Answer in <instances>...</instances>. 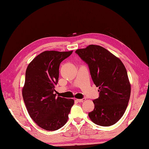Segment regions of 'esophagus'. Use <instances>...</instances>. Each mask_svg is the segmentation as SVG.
<instances>
[{
	"instance_id": "obj_1",
	"label": "esophagus",
	"mask_w": 149,
	"mask_h": 149,
	"mask_svg": "<svg viewBox=\"0 0 149 149\" xmlns=\"http://www.w3.org/2000/svg\"><path fill=\"white\" fill-rule=\"evenodd\" d=\"M85 100H86L85 98H83V99H78V100H77V101H78V102H84V101H85Z\"/></svg>"
}]
</instances>
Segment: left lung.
<instances>
[{
	"label": "left lung",
	"instance_id": "1",
	"mask_svg": "<svg viewBox=\"0 0 149 149\" xmlns=\"http://www.w3.org/2000/svg\"><path fill=\"white\" fill-rule=\"evenodd\" d=\"M88 64L92 80L99 87L100 96L93 101L94 110L89 112L95 124L109 126L122 117L130 100L131 84L123 63L107 49L90 45L75 51Z\"/></svg>",
	"mask_w": 149,
	"mask_h": 149
}]
</instances>
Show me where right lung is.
<instances>
[{
  "mask_svg": "<svg viewBox=\"0 0 149 149\" xmlns=\"http://www.w3.org/2000/svg\"><path fill=\"white\" fill-rule=\"evenodd\" d=\"M72 52L45 51L34 58L26 69L22 95L27 111L38 126L47 131L63 127L74 105L72 99L57 97L54 93L60 63Z\"/></svg>",
  "mask_w": 149,
  "mask_h": 149,
  "instance_id": "add662e5",
  "label": "right lung"
}]
</instances>
